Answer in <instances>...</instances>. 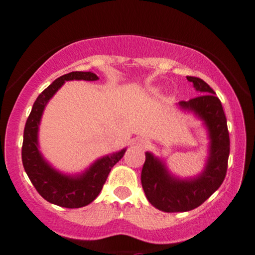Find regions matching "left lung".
Masks as SVG:
<instances>
[{
    "label": "left lung",
    "mask_w": 255,
    "mask_h": 255,
    "mask_svg": "<svg viewBox=\"0 0 255 255\" xmlns=\"http://www.w3.org/2000/svg\"><path fill=\"white\" fill-rule=\"evenodd\" d=\"M200 96L189 101H180V109L191 112L204 122L208 131V159L198 176L180 179L173 175L166 163L147 151L141 183L148 201L167 213L188 212L204 204L224 182L230 156V134L220 100L204 80L187 76Z\"/></svg>",
    "instance_id": "1"
}]
</instances>
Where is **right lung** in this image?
I'll use <instances>...</instances> for the list:
<instances>
[{
  "mask_svg": "<svg viewBox=\"0 0 255 255\" xmlns=\"http://www.w3.org/2000/svg\"><path fill=\"white\" fill-rule=\"evenodd\" d=\"M72 80L96 81L99 77L92 72H72L60 76L37 96L25 122L22 163L31 183L44 200L61 207L80 208L89 205L100 194L109 172L124 156L126 148L100 157L85 172L75 175H67L59 172L44 159L38 149V126L42 114L48 101L63 83Z\"/></svg>",
  "mask_w": 255,
  "mask_h": 255,
  "instance_id": "add662e5",
  "label": "right lung"
}]
</instances>
